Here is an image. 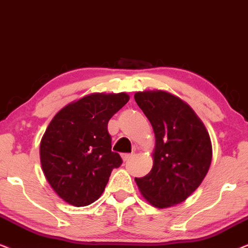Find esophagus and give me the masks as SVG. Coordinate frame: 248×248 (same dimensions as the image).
Segmentation results:
<instances>
[{"mask_svg": "<svg viewBox=\"0 0 248 248\" xmlns=\"http://www.w3.org/2000/svg\"><path fill=\"white\" fill-rule=\"evenodd\" d=\"M134 155H135L134 154H123L122 155V158H123L124 161H127V160H130L131 158H133Z\"/></svg>", "mask_w": 248, "mask_h": 248, "instance_id": "obj_1", "label": "esophagus"}]
</instances>
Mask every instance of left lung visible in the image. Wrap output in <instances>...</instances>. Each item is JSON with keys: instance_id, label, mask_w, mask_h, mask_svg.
I'll return each instance as SVG.
<instances>
[{"instance_id": "8db88e82", "label": "left lung", "mask_w": 248, "mask_h": 248, "mask_svg": "<svg viewBox=\"0 0 248 248\" xmlns=\"http://www.w3.org/2000/svg\"><path fill=\"white\" fill-rule=\"evenodd\" d=\"M134 99L155 137L154 166L135 177L141 194L157 208L185 201L199 187L212 158L209 133L192 108L165 91L137 93Z\"/></svg>"}]
</instances>
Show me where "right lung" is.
<instances>
[{"label":"right lung","instance_id":"right-lung-1","mask_svg":"<svg viewBox=\"0 0 248 248\" xmlns=\"http://www.w3.org/2000/svg\"><path fill=\"white\" fill-rule=\"evenodd\" d=\"M126 93H93L62 108L40 142V161L57 195L76 206L93 203L104 192L121 155L111 151L108 121L127 103Z\"/></svg>","mask_w":248,"mask_h":248}]
</instances>
